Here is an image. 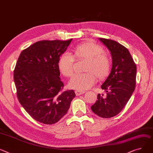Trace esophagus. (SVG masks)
Returning <instances> with one entry per match:
<instances>
[{"label":"esophagus","instance_id":"obj_1","mask_svg":"<svg viewBox=\"0 0 153 153\" xmlns=\"http://www.w3.org/2000/svg\"><path fill=\"white\" fill-rule=\"evenodd\" d=\"M85 92V91H80V90H76L75 91V93H76L77 96H79L80 95L84 94Z\"/></svg>","mask_w":153,"mask_h":153}]
</instances>
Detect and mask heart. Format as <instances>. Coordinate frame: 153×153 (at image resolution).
Segmentation results:
<instances>
[{
  "label": "heart",
  "mask_w": 153,
  "mask_h": 153,
  "mask_svg": "<svg viewBox=\"0 0 153 153\" xmlns=\"http://www.w3.org/2000/svg\"><path fill=\"white\" fill-rule=\"evenodd\" d=\"M75 58L86 60L84 65V73L76 74L69 82L70 87L83 90L88 89L96 82L97 77L100 80L106 79L112 67L111 59L105 53V50L93 42H85L76 45L73 48V55L65 52L60 55L58 67L65 77H71L74 73Z\"/></svg>",
  "instance_id": "heart-1"
}]
</instances>
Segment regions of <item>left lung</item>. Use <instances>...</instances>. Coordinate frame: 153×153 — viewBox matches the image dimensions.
I'll return each mask as SVG.
<instances>
[{
  "instance_id": "left-lung-1",
  "label": "left lung",
  "mask_w": 153,
  "mask_h": 153,
  "mask_svg": "<svg viewBox=\"0 0 153 153\" xmlns=\"http://www.w3.org/2000/svg\"><path fill=\"white\" fill-rule=\"evenodd\" d=\"M110 50L113 65L111 73L101 86L106 96L98 94L91 111L98 116L110 118L123 109L134 91L137 66L129 51L115 40L100 38Z\"/></svg>"
}]
</instances>
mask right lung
<instances>
[{"instance_id": "right-lung-1", "label": "right lung", "mask_w": 153, "mask_h": 153, "mask_svg": "<svg viewBox=\"0 0 153 153\" xmlns=\"http://www.w3.org/2000/svg\"><path fill=\"white\" fill-rule=\"evenodd\" d=\"M73 39L40 40L23 50L16 64L13 78L19 102L34 119L53 124L66 113L76 97L63 90L58 62Z\"/></svg>"}]
</instances>
